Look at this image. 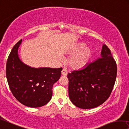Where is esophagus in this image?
<instances>
[{
  "label": "esophagus",
  "instance_id": "1",
  "mask_svg": "<svg viewBox=\"0 0 129 129\" xmlns=\"http://www.w3.org/2000/svg\"><path fill=\"white\" fill-rule=\"evenodd\" d=\"M61 74H62V75H64V76L67 75V74H68V72H67V69L65 68H63L62 71H61Z\"/></svg>",
  "mask_w": 129,
  "mask_h": 129
}]
</instances>
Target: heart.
<instances>
[{
    "instance_id": "heart-1",
    "label": "heart",
    "mask_w": 129,
    "mask_h": 129,
    "mask_svg": "<svg viewBox=\"0 0 129 129\" xmlns=\"http://www.w3.org/2000/svg\"><path fill=\"white\" fill-rule=\"evenodd\" d=\"M85 48V45L81 43L73 49V53L74 54L69 60V64L73 69L83 68L90 61L91 50L88 48Z\"/></svg>"
}]
</instances>
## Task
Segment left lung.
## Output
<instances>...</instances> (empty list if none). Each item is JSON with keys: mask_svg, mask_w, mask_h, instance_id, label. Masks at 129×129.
I'll list each match as a JSON object with an SVG mask.
<instances>
[{"mask_svg": "<svg viewBox=\"0 0 129 129\" xmlns=\"http://www.w3.org/2000/svg\"><path fill=\"white\" fill-rule=\"evenodd\" d=\"M101 54V58L67 75L69 98L77 107H96L111 95L116 80L117 65L106 45L102 47Z\"/></svg>", "mask_w": 129, "mask_h": 129, "instance_id": "1", "label": "left lung"}]
</instances>
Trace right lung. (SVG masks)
I'll return each mask as SVG.
<instances>
[{
  "label": "right lung",
  "mask_w": 129,
  "mask_h": 129,
  "mask_svg": "<svg viewBox=\"0 0 129 129\" xmlns=\"http://www.w3.org/2000/svg\"><path fill=\"white\" fill-rule=\"evenodd\" d=\"M21 42L20 40L14 45L8 57L7 82L20 103L30 107H42L50 101L53 85L60 78L62 68H34L23 64L18 56Z\"/></svg>",
  "instance_id": "add662e5"
}]
</instances>
